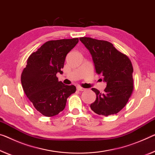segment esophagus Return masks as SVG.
I'll use <instances>...</instances> for the list:
<instances>
[{"label":"esophagus","mask_w":155,"mask_h":155,"mask_svg":"<svg viewBox=\"0 0 155 155\" xmlns=\"http://www.w3.org/2000/svg\"><path fill=\"white\" fill-rule=\"evenodd\" d=\"M77 89H78V91H83L85 90V89H84V88H82L81 87H77Z\"/></svg>","instance_id":"34e87169"}]
</instances>
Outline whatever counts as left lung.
<instances>
[{"instance_id": "8db88e82", "label": "left lung", "mask_w": 155, "mask_h": 155, "mask_svg": "<svg viewBox=\"0 0 155 155\" xmlns=\"http://www.w3.org/2000/svg\"><path fill=\"white\" fill-rule=\"evenodd\" d=\"M80 40L91 53L96 73L103 76L107 83L102 94L92 88L96 99L90 107L98 115L117 114L126 105L134 87L130 59L109 41L90 37H81Z\"/></svg>"}]
</instances>
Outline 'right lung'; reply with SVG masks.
<instances>
[{
	"mask_svg": "<svg viewBox=\"0 0 155 155\" xmlns=\"http://www.w3.org/2000/svg\"><path fill=\"white\" fill-rule=\"evenodd\" d=\"M79 41L78 38L48 41L30 54L21 74L23 91L33 106L45 116L63 111L67 98L75 93L74 85L59 82L67 54Z\"/></svg>",
	"mask_w": 155,
	"mask_h": 155,
	"instance_id": "add662e5",
	"label": "right lung"
}]
</instances>
